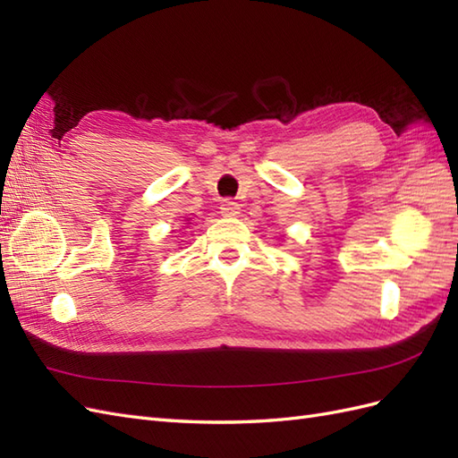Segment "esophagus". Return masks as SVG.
I'll return each instance as SVG.
<instances>
[{"instance_id":"esophagus-1","label":"esophagus","mask_w":458,"mask_h":458,"mask_svg":"<svg viewBox=\"0 0 458 458\" xmlns=\"http://www.w3.org/2000/svg\"><path fill=\"white\" fill-rule=\"evenodd\" d=\"M220 215L222 216H236V215H240V205L233 201H225L220 205Z\"/></svg>"}]
</instances>
